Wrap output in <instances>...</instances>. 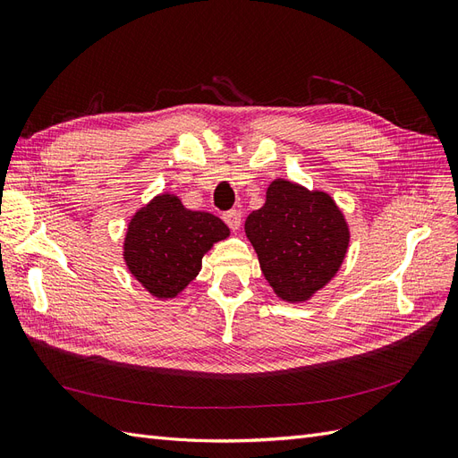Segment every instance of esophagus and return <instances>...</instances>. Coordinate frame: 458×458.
<instances>
[{
    "label": "esophagus",
    "mask_w": 458,
    "mask_h": 458,
    "mask_svg": "<svg viewBox=\"0 0 458 458\" xmlns=\"http://www.w3.org/2000/svg\"><path fill=\"white\" fill-rule=\"evenodd\" d=\"M224 221L229 225V229L237 231L241 227V221H242V214L239 210H229L224 214Z\"/></svg>",
    "instance_id": "1"
}]
</instances>
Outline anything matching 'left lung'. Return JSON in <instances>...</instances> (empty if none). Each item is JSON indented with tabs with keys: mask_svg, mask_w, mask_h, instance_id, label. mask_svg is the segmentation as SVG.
I'll return each mask as SVG.
<instances>
[{
	"mask_svg": "<svg viewBox=\"0 0 458 458\" xmlns=\"http://www.w3.org/2000/svg\"><path fill=\"white\" fill-rule=\"evenodd\" d=\"M259 267L276 296L303 301L323 288L348 252L350 231L327 192L276 179L259 210L246 217Z\"/></svg>",
	"mask_w": 458,
	"mask_h": 458,
	"instance_id": "obj_1",
	"label": "left lung"
}]
</instances>
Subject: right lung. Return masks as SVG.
Returning a JSON list of instances; mask_svg holds the SVG:
<instances>
[{
  "label": "right lung",
  "mask_w": 458,
  "mask_h": 458,
  "mask_svg": "<svg viewBox=\"0 0 458 458\" xmlns=\"http://www.w3.org/2000/svg\"><path fill=\"white\" fill-rule=\"evenodd\" d=\"M227 237L229 227L219 217L187 210L177 197L160 195L131 217L123 259L152 296L165 300L195 279L202 256Z\"/></svg>",
  "instance_id": "1"
}]
</instances>
